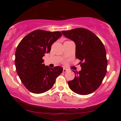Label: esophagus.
Wrapping results in <instances>:
<instances>
[{
	"label": "esophagus",
	"mask_w": 121,
	"mask_h": 121,
	"mask_svg": "<svg viewBox=\"0 0 121 121\" xmlns=\"http://www.w3.org/2000/svg\"><path fill=\"white\" fill-rule=\"evenodd\" d=\"M68 70V69H65V68H63V72L64 73H65V72H67Z\"/></svg>",
	"instance_id": "obj_1"
}]
</instances>
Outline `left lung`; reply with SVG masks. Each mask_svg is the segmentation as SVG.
Returning <instances> with one entry per match:
<instances>
[{
  "mask_svg": "<svg viewBox=\"0 0 121 121\" xmlns=\"http://www.w3.org/2000/svg\"><path fill=\"white\" fill-rule=\"evenodd\" d=\"M65 37L74 41L75 56L81 60L82 69L75 73L73 80L68 82L73 91L88 95L100 86L107 72L106 52L103 43L91 31L84 28L62 31Z\"/></svg>",
  "mask_w": 121,
  "mask_h": 121,
  "instance_id": "left-lung-1",
  "label": "left lung"
}]
</instances>
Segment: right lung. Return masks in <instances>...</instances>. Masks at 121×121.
<instances>
[{
  "instance_id": "1",
  "label": "right lung",
  "mask_w": 121,
  "mask_h": 121,
  "mask_svg": "<svg viewBox=\"0 0 121 121\" xmlns=\"http://www.w3.org/2000/svg\"><path fill=\"white\" fill-rule=\"evenodd\" d=\"M58 31H34L19 43L15 52L17 73L26 88L34 94H41L51 89L63 72L59 66H46L42 57L50 52L52 44L61 36Z\"/></svg>"
}]
</instances>
